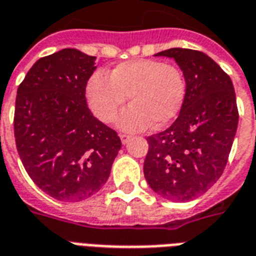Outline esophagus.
<instances>
[{"instance_id": "1", "label": "esophagus", "mask_w": 256, "mask_h": 256, "mask_svg": "<svg viewBox=\"0 0 256 256\" xmlns=\"http://www.w3.org/2000/svg\"><path fill=\"white\" fill-rule=\"evenodd\" d=\"M120 138H122V144H126V142H130V136H128V134H120Z\"/></svg>"}]
</instances>
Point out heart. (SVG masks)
<instances>
[{"label":"heart","instance_id":"b5f03b06","mask_svg":"<svg viewBox=\"0 0 256 256\" xmlns=\"http://www.w3.org/2000/svg\"><path fill=\"white\" fill-rule=\"evenodd\" d=\"M89 108L102 122H114L126 97L130 104L118 118V128L138 132L163 126L179 114L187 84L178 66L159 60L126 61L114 66L110 78L94 73L86 84Z\"/></svg>","mask_w":256,"mask_h":256}]
</instances>
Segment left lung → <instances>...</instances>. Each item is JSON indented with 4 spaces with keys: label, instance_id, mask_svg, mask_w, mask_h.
Wrapping results in <instances>:
<instances>
[{
    "label": "left lung",
    "instance_id": "left-lung-1",
    "mask_svg": "<svg viewBox=\"0 0 256 256\" xmlns=\"http://www.w3.org/2000/svg\"><path fill=\"white\" fill-rule=\"evenodd\" d=\"M187 84L186 100L168 130L146 138L144 176L162 198L188 202L208 191L224 171L236 134V97L230 76L206 53L172 48Z\"/></svg>",
    "mask_w": 256,
    "mask_h": 256
}]
</instances>
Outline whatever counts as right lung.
Listing matches in <instances>:
<instances>
[{"label":"right lung","instance_id":"1","mask_svg":"<svg viewBox=\"0 0 256 256\" xmlns=\"http://www.w3.org/2000/svg\"><path fill=\"white\" fill-rule=\"evenodd\" d=\"M96 57L66 48L36 61L17 90L14 138L28 175L45 194L80 202L106 183L122 148L85 100Z\"/></svg>","mask_w":256,"mask_h":256}]
</instances>
